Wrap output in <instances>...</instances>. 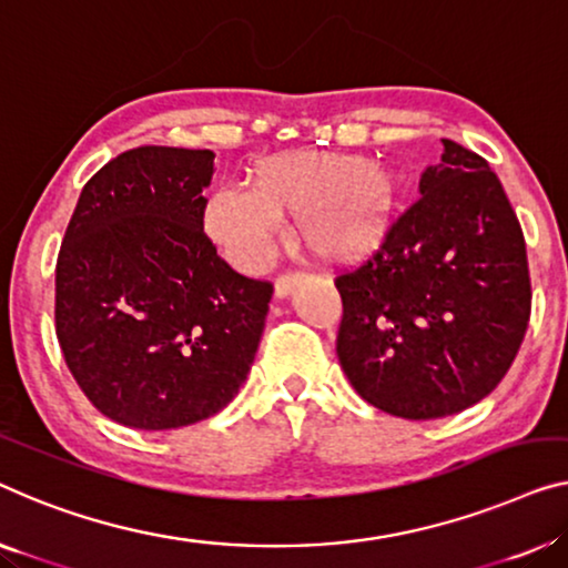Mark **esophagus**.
Segmentation results:
<instances>
[{"mask_svg": "<svg viewBox=\"0 0 568 568\" xmlns=\"http://www.w3.org/2000/svg\"><path fill=\"white\" fill-rule=\"evenodd\" d=\"M301 281H303V273H298V270H293V273L277 275V281H275V295H277V298H285V295L291 293L293 287L298 285Z\"/></svg>", "mask_w": 568, "mask_h": 568, "instance_id": "esophagus-1", "label": "esophagus"}]
</instances>
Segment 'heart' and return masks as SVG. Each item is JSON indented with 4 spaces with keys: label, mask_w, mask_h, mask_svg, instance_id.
Wrapping results in <instances>:
<instances>
[{
    "label": "heart",
    "mask_w": 568,
    "mask_h": 568,
    "mask_svg": "<svg viewBox=\"0 0 568 568\" xmlns=\"http://www.w3.org/2000/svg\"><path fill=\"white\" fill-rule=\"evenodd\" d=\"M390 173L357 155L285 152L252 168L250 189L224 185L203 206V230L242 270L267 260L283 216L316 255L334 262L367 255L395 214Z\"/></svg>",
    "instance_id": "heart-1"
}]
</instances>
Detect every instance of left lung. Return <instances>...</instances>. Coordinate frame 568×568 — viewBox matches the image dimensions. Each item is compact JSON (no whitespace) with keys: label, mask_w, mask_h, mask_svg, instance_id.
<instances>
[{"label":"left lung","mask_w":568,"mask_h":568,"mask_svg":"<svg viewBox=\"0 0 568 568\" xmlns=\"http://www.w3.org/2000/svg\"><path fill=\"white\" fill-rule=\"evenodd\" d=\"M334 283L342 369L397 418H444L487 397L530 321L518 216L487 160L454 140L369 260Z\"/></svg>","instance_id":"obj_1"}]
</instances>
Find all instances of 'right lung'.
<instances>
[{"mask_svg": "<svg viewBox=\"0 0 568 568\" xmlns=\"http://www.w3.org/2000/svg\"><path fill=\"white\" fill-rule=\"evenodd\" d=\"M214 152L142 145L83 185L55 262V334L99 413L168 430L214 416L255 359L273 283L203 232Z\"/></svg>", "mask_w": 568, "mask_h": 568, "instance_id": "add662e5", "label": "right lung"}]
</instances>
